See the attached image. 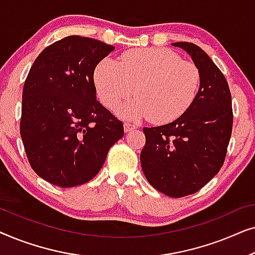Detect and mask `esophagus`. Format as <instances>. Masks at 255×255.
Listing matches in <instances>:
<instances>
[{"mask_svg": "<svg viewBox=\"0 0 255 255\" xmlns=\"http://www.w3.org/2000/svg\"><path fill=\"white\" fill-rule=\"evenodd\" d=\"M134 128H137V127H134V125H132L130 123H124V131L125 132H130L132 130H134Z\"/></svg>", "mask_w": 255, "mask_h": 255, "instance_id": "obj_1", "label": "esophagus"}]
</instances>
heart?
I'll list each match as a JSON object with an SVG mask.
<instances>
[{
    "label": "heart",
    "instance_id": "obj_1",
    "mask_svg": "<svg viewBox=\"0 0 255 255\" xmlns=\"http://www.w3.org/2000/svg\"><path fill=\"white\" fill-rule=\"evenodd\" d=\"M93 79L97 96L109 109L132 93L137 97L117 110L122 117H148L152 123L166 124L182 116L193 104L200 89L201 72L193 61L181 60L173 51L142 47L124 52L120 62L102 59Z\"/></svg>",
    "mask_w": 255,
    "mask_h": 255
}]
</instances>
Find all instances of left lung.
Listing matches in <instances>:
<instances>
[{
    "mask_svg": "<svg viewBox=\"0 0 255 255\" xmlns=\"http://www.w3.org/2000/svg\"><path fill=\"white\" fill-rule=\"evenodd\" d=\"M193 59L201 85L189 109L172 123L144 128L141 168L149 184L170 197L204 187L222 168L232 133L231 93L217 66L197 45L173 43Z\"/></svg>",
    "mask_w": 255,
    "mask_h": 255,
    "instance_id": "obj_1",
    "label": "left lung"
}]
</instances>
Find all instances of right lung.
I'll return each mask as SVG.
<instances>
[{
  "label": "right lung",
  "instance_id": "right-lung-1",
  "mask_svg": "<svg viewBox=\"0 0 255 255\" xmlns=\"http://www.w3.org/2000/svg\"><path fill=\"white\" fill-rule=\"evenodd\" d=\"M115 50L103 41L68 36L47 46L24 83L20 137L31 167L54 186L93 179L123 123L96 100L94 69Z\"/></svg>",
  "mask_w": 255,
  "mask_h": 255
}]
</instances>
